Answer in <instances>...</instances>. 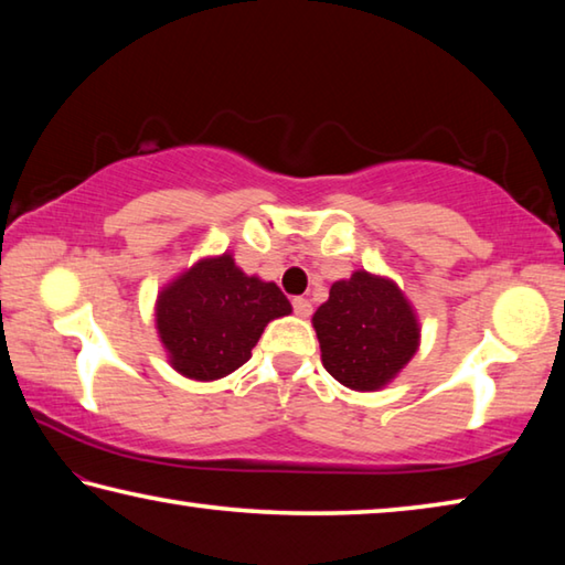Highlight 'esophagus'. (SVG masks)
Returning a JSON list of instances; mask_svg holds the SVG:
<instances>
[{
    "label": "esophagus",
    "mask_w": 565,
    "mask_h": 565,
    "mask_svg": "<svg viewBox=\"0 0 565 565\" xmlns=\"http://www.w3.org/2000/svg\"><path fill=\"white\" fill-rule=\"evenodd\" d=\"M291 306H294V313H296V317H301V319L311 317V311H313L311 301H309V299H303V296H294V299H291Z\"/></svg>",
    "instance_id": "34e87169"
}]
</instances>
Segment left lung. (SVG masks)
I'll return each mask as SVG.
<instances>
[{
  "label": "left lung",
  "mask_w": 565,
  "mask_h": 565,
  "mask_svg": "<svg viewBox=\"0 0 565 565\" xmlns=\"http://www.w3.org/2000/svg\"><path fill=\"white\" fill-rule=\"evenodd\" d=\"M321 361L343 386L374 391L406 366L418 347V323L394 284L366 271L337 281L313 313Z\"/></svg>",
  "instance_id": "left-lung-1"
}]
</instances>
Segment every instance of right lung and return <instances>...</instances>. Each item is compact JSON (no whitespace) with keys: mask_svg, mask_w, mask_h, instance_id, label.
<instances>
[{"mask_svg":"<svg viewBox=\"0 0 565 565\" xmlns=\"http://www.w3.org/2000/svg\"><path fill=\"white\" fill-rule=\"evenodd\" d=\"M286 313L291 303L279 286L246 276L224 254L159 294L157 327L179 374L214 381L246 363L266 323Z\"/></svg>","mask_w":565,"mask_h":565,"instance_id":"add662e5","label":"right lung"}]
</instances>
